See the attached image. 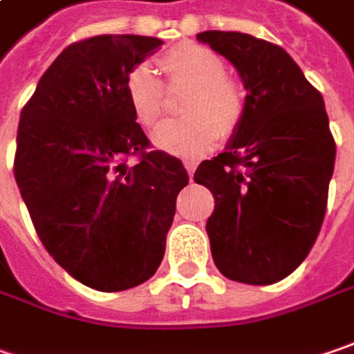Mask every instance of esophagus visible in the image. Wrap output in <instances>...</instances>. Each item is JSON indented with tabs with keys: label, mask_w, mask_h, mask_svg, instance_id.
<instances>
[{
	"label": "esophagus",
	"mask_w": 354,
	"mask_h": 354,
	"mask_svg": "<svg viewBox=\"0 0 354 354\" xmlns=\"http://www.w3.org/2000/svg\"><path fill=\"white\" fill-rule=\"evenodd\" d=\"M185 169L187 173H189V177L193 179V173H195V169H197V163H195V161H185Z\"/></svg>",
	"instance_id": "1"
}]
</instances>
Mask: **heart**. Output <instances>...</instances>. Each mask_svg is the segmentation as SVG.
Segmentation results:
<instances>
[{
  "label": "heart",
  "instance_id": "b5f03b06",
  "mask_svg": "<svg viewBox=\"0 0 354 354\" xmlns=\"http://www.w3.org/2000/svg\"><path fill=\"white\" fill-rule=\"evenodd\" d=\"M169 87H189L181 111L187 117L169 121L153 133V143L177 157H201L221 135H233L247 111L243 83L225 73V62L201 44L183 41L159 57ZM125 97L137 123L153 129L165 115L163 83L147 67H135L125 77Z\"/></svg>",
  "mask_w": 354,
  "mask_h": 354
}]
</instances>
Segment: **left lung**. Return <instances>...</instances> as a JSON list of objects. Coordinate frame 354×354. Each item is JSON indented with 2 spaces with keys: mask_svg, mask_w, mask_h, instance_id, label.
Returning <instances> with one entry per match:
<instances>
[{
  "mask_svg": "<svg viewBox=\"0 0 354 354\" xmlns=\"http://www.w3.org/2000/svg\"><path fill=\"white\" fill-rule=\"evenodd\" d=\"M197 39L233 63L247 89L237 131L193 177L215 197L213 261L231 281L273 285L305 261L325 219L337 153L325 101L279 45L239 31Z\"/></svg>",
  "mask_w": 354,
  "mask_h": 354,
  "instance_id": "obj_1",
  "label": "left lung"
}]
</instances>
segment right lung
<instances>
[{"label":"right lung","instance_id":"obj_1","mask_svg":"<svg viewBox=\"0 0 354 354\" xmlns=\"http://www.w3.org/2000/svg\"><path fill=\"white\" fill-rule=\"evenodd\" d=\"M163 45L95 35L65 47L26 103L13 175L47 253L103 292L151 279L165 255L183 163L151 151L125 97V77ZM127 156H139L135 166Z\"/></svg>","mask_w":354,"mask_h":354}]
</instances>
